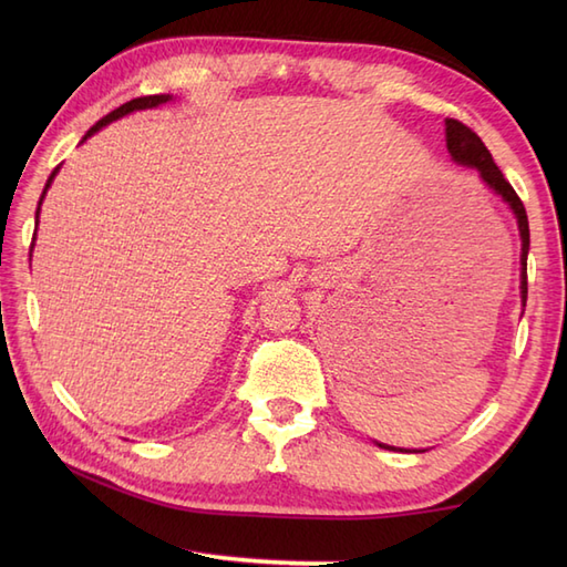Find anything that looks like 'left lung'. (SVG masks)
<instances>
[{"label": "left lung", "mask_w": 567, "mask_h": 567, "mask_svg": "<svg viewBox=\"0 0 567 567\" xmlns=\"http://www.w3.org/2000/svg\"><path fill=\"white\" fill-rule=\"evenodd\" d=\"M445 141H449V151L453 158L467 165L475 167L480 173V177L485 183L502 195V199L509 204L512 212L516 214V221H519V231H522V299L526 305V292H528V282H526V256H528V219H526V209L524 202L516 195L514 187L507 183V177L502 175V171L497 167V163L492 161L489 151L485 148V143L480 141V136L475 134L473 128L465 126L457 118H445ZM382 445V443H380ZM382 449H390V445H382Z\"/></svg>", "instance_id": "1"}]
</instances>
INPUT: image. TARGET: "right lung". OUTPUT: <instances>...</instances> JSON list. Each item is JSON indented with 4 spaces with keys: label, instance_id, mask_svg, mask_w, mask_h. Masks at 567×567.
Masks as SVG:
<instances>
[{
    "label": "right lung",
    "instance_id": "obj_1",
    "mask_svg": "<svg viewBox=\"0 0 567 567\" xmlns=\"http://www.w3.org/2000/svg\"><path fill=\"white\" fill-rule=\"evenodd\" d=\"M171 100V94H151V97H138V100H131V102H126V104H122L118 106V110H114V112H110L106 114L104 118H100L97 124H94L87 134H84V138L82 141H87L92 134H97V131L102 128V126H106L110 122H114V118H118V116H124V114H128V112H136V110H151V106H158V104H163V102H167ZM60 171V165L55 167V171L51 173V177H48V183H45V187H43V195H41V202H43V197H45V192H48V187H51V183H53V177H55V173ZM41 202H39V209H35V221H39V212H41Z\"/></svg>",
    "mask_w": 567,
    "mask_h": 567
}]
</instances>
